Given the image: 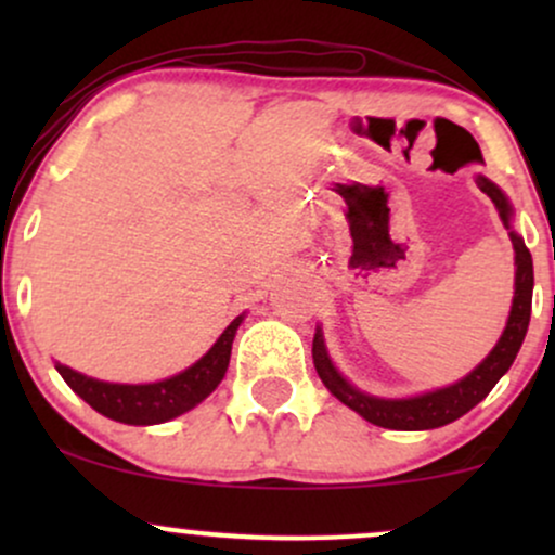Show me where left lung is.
Segmentation results:
<instances>
[{
  "mask_svg": "<svg viewBox=\"0 0 555 555\" xmlns=\"http://www.w3.org/2000/svg\"><path fill=\"white\" fill-rule=\"evenodd\" d=\"M477 188L493 201L495 211H499L503 227L508 229V208L506 197L493 182H488L486 177H477ZM514 253H517V289H514V305L512 313H508V323L503 328L499 344L493 347V352L488 354L480 365L475 367L467 378H462L460 384L449 388H438V391L423 393L415 399H375L367 393L358 391L354 386H349L347 380L336 373V367L331 365L326 347H323L321 334H315L313 339V360L315 371L321 375V380L326 388L334 393L341 404H347L349 410H354L362 415L367 423L378 425V428H391V430H430L441 428V425L454 423L462 415H467L475 404H480L488 397L490 388L501 380V375L512 367L514 358H517L521 341H525L527 326H530V313H532V256L527 250V245L517 237L514 232H508Z\"/></svg>",
  "mask_w": 555,
  "mask_h": 555,
  "instance_id": "1",
  "label": "left lung"
}]
</instances>
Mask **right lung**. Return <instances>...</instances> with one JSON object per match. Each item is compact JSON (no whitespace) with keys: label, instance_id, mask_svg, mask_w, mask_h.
<instances>
[{"label":"right lung","instance_id":"obj_1","mask_svg":"<svg viewBox=\"0 0 555 555\" xmlns=\"http://www.w3.org/2000/svg\"><path fill=\"white\" fill-rule=\"evenodd\" d=\"M242 315L229 323L219 341L195 362L193 367L180 375H171L167 380L145 386H122V384H104V380L88 378V375L75 373L73 367L56 365L67 386L82 401L93 406L101 415L117 420L125 425H156L182 415L201 404L208 393L224 378L229 367V354H232V341L237 334Z\"/></svg>","mask_w":555,"mask_h":555}]
</instances>
